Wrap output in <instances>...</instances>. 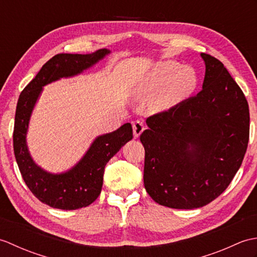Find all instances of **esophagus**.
I'll use <instances>...</instances> for the list:
<instances>
[{
  "instance_id": "obj_1",
  "label": "esophagus",
  "mask_w": 257,
  "mask_h": 257,
  "mask_svg": "<svg viewBox=\"0 0 257 257\" xmlns=\"http://www.w3.org/2000/svg\"><path fill=\"white\" fill-rule=\"evenodd\" d=\"M133 128H134L135 138H138L141 135V133L145 130V124L141 121H139V120H136V121H134V123H133Z\"/></svg>"
}]
</instances>
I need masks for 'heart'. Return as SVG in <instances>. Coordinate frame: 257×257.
I'll list each match as a JSON object with an SVG mask.
<instances>
[{
    "label": "heart",
    "mask_w": 257,
    "mask_h": 257,
    "mask_svg": "<svg viewBox=\"0 0 257 257\" xmlns=\"http://www.w3.org/2000/svg\"><path fill=\"white\" fill-rule=\"evenodd\" d=\"M195 86L196 75L192 67L174 61H162L147 72L139 91L146 96L161 94L159 105L168 107L190 94Z\"/></svg>",
    "instance_id": "obj_1"
}]
</instances>
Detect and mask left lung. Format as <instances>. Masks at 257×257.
Returning <instances> with one entry per match:
<instances>
[{
    "label": "left lung",
    "instance_id": "obj_1",
    "mask_svg": "<svg viewBox=\"0 0 257 257\" xmlns=\"http://www.w3.org/2000/svg\"><path fill=\"white\" fill-rule=\"evenodd\" d=\"M202 90L147 119L144 183L160 205L192 210L225 191L242 165L249 136L248 103L219 59L201 53Z\"/></svg>",
    "mask_w": 257,
    "mask_h": 257
}]
</instances>
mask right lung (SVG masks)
I'll return each mask as SVG.
<instances>
[{"instance_id": "add662e5", "label": "right lung", "mask_w": 257, "mask_h": 257, "mask_svg": "<svg viewBox=\"0 0 257 257\" xmlns=\"http://www.w3.org/2000/svg\"><path fill=\"white\" fill-rule=\"evenodd\" d=\"M110 53L107 48H101L91 54H57L43 65L20 95L13 133L15 159L31 192L54 209L77 210L88 206L99 196L107 162L133 139V127L127 122L112 133L98 136L73 168L65 172L52 173L36 165L27 147L26 136L33 109L43 87L81 74Z\"/></svg>"}]
</instances>
